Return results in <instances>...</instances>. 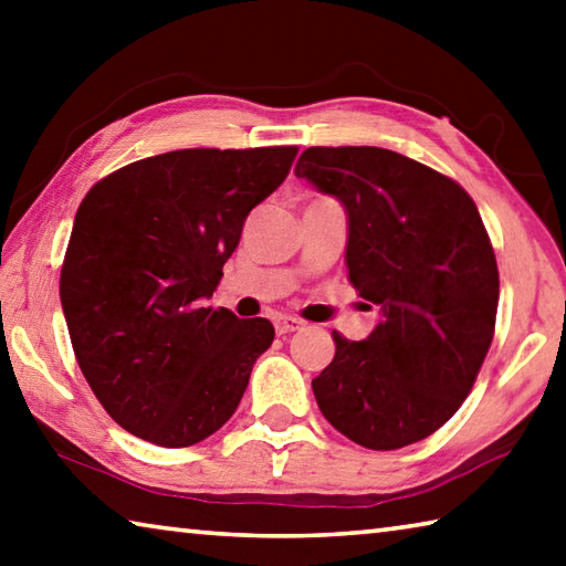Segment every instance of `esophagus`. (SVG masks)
Returning <instances> with one entry per match:
<instances>
[{
	"label": "esophagus",
	"instance_id": "esophagus-1",
	"mask_svg": "<svg viewBox=\"0 0 566 566\" xmlns=\"http://www.w3.org/2000/svg\"><path fill=\"white\" fill-rule=\"evenodd\" d=\"M304 324L296 319V317H286V314H280V317H274V329L276 334H290V332H296L302 329Z\"/></svg>",
	"mask_w": 566,
	"mask_h": 566
}]
</instances>
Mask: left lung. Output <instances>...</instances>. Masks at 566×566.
<instances>
[{
  "instance_id": "8db88e82",
  "label": "left lung",
  "mask_w": 566,
  "mask_h": 566,
  "mask_svg": "<svg viewBox=\"0 0 566 566\" xmlns=\"http://www.w3.org/2000/svg\"><path fill=\"white\" fill-rule=\"evenodd\" d=\"M347 209V270L381 319L312 379L322 415L367 449L434 434L462 407L490 352L500 304L490 234L472 197L379 147H310L294 169Z\"/></svg>"
}]
</instances>
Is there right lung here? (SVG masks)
<instances>
[{
    "instance_id": "obj_1",
    "label": "right lung",
    "mask_w": 566,
    "mask_h": 566,
    "mask_svg": "<svg viewBox=\"0 0 566 566\" xmlns=\"http://www.w3.org/2000/svg\"><path fill=\"white\" fill-rule=\"evenodd\" d=\"M296 147L177 149L112 171L76 209L60 300L107 415L157 447H191L234 415L270 319L207 306L247 214Z\"/></svg>"
}]
</instances>
